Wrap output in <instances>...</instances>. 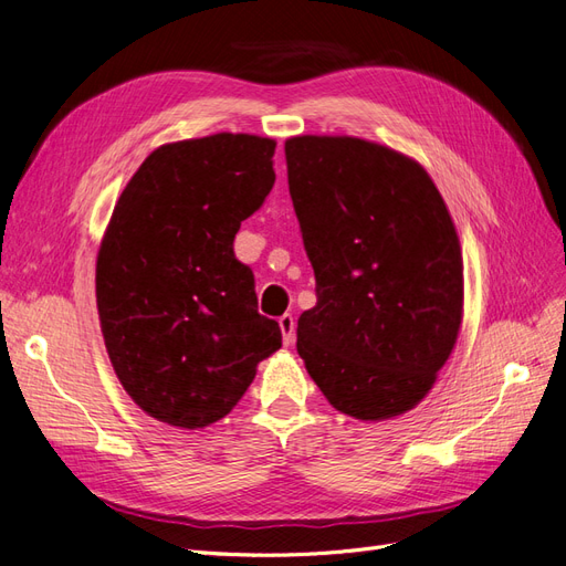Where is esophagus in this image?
I'll return each mask as SVG.
<instances>
[{
  "mask_svg": "<svg viewBox=\"0 0 566 566\" xmlns=\"http://www.w3.org/2000/svg\"><path fill=\"white\" fill-rule=\"evenodd\" d=\"M279 325H281L285 345H293V342H295V318H293V314H283L279 318Z\"/></svg>",
  "mask_w": 566,
  "mask_h": 566,
  "instance_id": "1",
  "label": "esophagus"
}]
</instances>
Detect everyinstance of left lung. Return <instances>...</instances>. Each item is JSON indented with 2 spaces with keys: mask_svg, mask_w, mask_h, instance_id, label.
<instances>
[{
  "mask_svg": "<svg viewBox=\"0 0 566 566\" xmlns=\"http://www.w3.org/2000/svg\"><path fill=\"white\" fill-rule=\"evenodd\" d=\"M285 163L316 276L297 352L339 413L401 416L432 389L462 321L447 202L422 165L356 136H293Z\"/></svg>",
  "mask_w": 566,
  "mask_h": 566,
  "instance_id": "obj_1",
  "label": "left lung"
}]
</instances>
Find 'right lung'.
Returning a JSON list of instances; mask_svg holds the SVG:
<instances>
[{
  "instance_id": "add662e5",
  "label": "right lung",
  "mask_w": 566,
  "mask_h": 566,
  "mask_svg": "<svg viewBox=\"0 0 566 566\" xmlns=\"http://www.w3.org/2000/svg\"><path fill=\"white\" fill-rule=\"evenodd\" d=\"M276 142L212 134L156 148L115 202L96 256V306L111 364L134 403L198 430L224 418L281 347L235 260L241 221L276 181Z\"/></svg>"
}]
</instances>
